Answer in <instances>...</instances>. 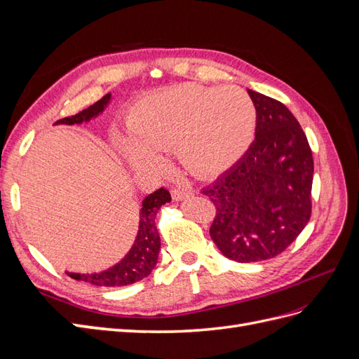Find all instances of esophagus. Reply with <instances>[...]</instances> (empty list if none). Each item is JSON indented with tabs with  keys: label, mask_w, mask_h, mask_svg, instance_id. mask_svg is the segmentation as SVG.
Masks as SVG:
<instances>
[{
	"label": "esophagus",
	"mask_w": 359,
	"mask_h": 359,
	"mask_svg": "<svg viewBox=\"0 0 359 359\" xmlns=\"http://www.w3.org/2000/svg\"><path fill=\"white\" fill-rule=\"evenodd\" d=\"M172 199L173 201H182V199H187L191 196V191L190 190H186V189H181V187H177V189H172Z\"/></svg>",
	"instance_id": "34e87169"
}]
</instances>
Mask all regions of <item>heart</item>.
I'll return each instance as SVG.
<instances>
[{
	"instance_id": "obj_1",
	"label": "heart",
	"mask_w": 359,
	"mask_h": 359,
	"mask_svg": "<svg viewBox=\"0 0 359 359\" xmlns=\"http://www.w3.org/2000/svg\"><path fill=\"white\" fill-rule=\"evenodd\" d=\"M132 139H121L135 170L158 173L160 153L173 149L181 165L199 178L231 169L253 140L256 109L236 86L182 83L139 100L127 121Z\"/></svg>"
}]
</instances>
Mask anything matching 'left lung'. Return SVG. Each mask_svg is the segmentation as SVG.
I'll return each instance as SVG.
<instances>
[{"label":"left lung","mask_w":359,"mask_h":359,"mask_svg":"<svg viewBox=\"0 0 359 359\" xmlns=\"http://www.w3.org/2000/svg\"><path fill=\"white\" fill-rule=\"evenodd\" d=\"M256 139L243 158L202 193L215 205L210 235L240 264L276 257L311 215L313 156L297 118L278 100L247 90Z\"/></svg>","instance_id":"1"}]
</instances>
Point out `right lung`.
Instances as JSON below:
<instances>
[{
	"instance_id": "add662e5",
	"label": "right lung",
	"mask_w": 359,
	"mask_h": 359,
	"mask_svg": "<svg viewBox=\"0 0 359 359\" xmlns=\"http://www.w3.org/2000/svg\"><path fill=\"white\" fill-rule=\"evenodd\" d=\"M111 102V94H106L99 102L73 116L58 119L55 124H82L90 121L91 118L100 115L106 106ZM170 202V193L166 189H158L154 193L148 194L142 201V208L139 212V231L136 240L130 252L119 260L112 268L94 274H76L67 273L69 277L91 283L102 287H118L136 283L151 274L154 269L158 252H160V236L156 227V215L161 205Z\"/></svg>"
}]
</instances>
